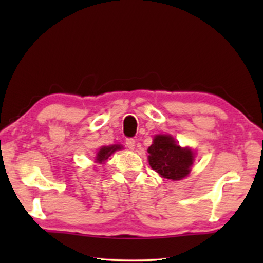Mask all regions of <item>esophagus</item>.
<instances>
[{
    "instance_id": "1",
    "label": "esophagus",
    "mask_w": 263,
    "mask_h": 263,
    "mask_svg": "<svg viewBox=\"0 0 263 263\" xmlns=\"http://www.w3.org/2000/svg\"><path fill=\"white\" fill-rule=\"evenodd\" d=\"M125 144H126L128 148L133 149V148H135V146H136V141H135V139H132V138H127Z\"/></svg>"
}]
</instances>
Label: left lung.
Here are the masks:
<instances>
[{"label":"left lung","mask_w":263,"mask_h":263,"mask_svg":"<svg viewBox=\"0 0 263 263\" xmlns=\"http://www.w3.org/2000/svg\"><path fill=\"white\" fill-rule=\"evenodd\" d=\"M149 166L164 179L179 181L189 175L195 154L169 135H157L148 149Z\"/></svg>","instance_id":"obj_1"}]
</instances>
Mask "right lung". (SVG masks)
I'll return each instance as SVG.
<instances>
[{"mask_svg": "<svg viewBox=\"0 0 263 263\" xmlns=\"http://www.w3.org/2000/svg\"><path fill=\"white\" fill-rule=\"evenodd\" d=\"M123 146L121 145H110V146H103V147H101L99 152L96 154V159H95V162H99V163H104L108 158L110 157L111 154L115 153L116 151L118 149H122Z\"/></svg>", "mask_w": 263, "mask_h": 263, "instance_id": "obj_1", "label": "right lung"}]
</instances>
